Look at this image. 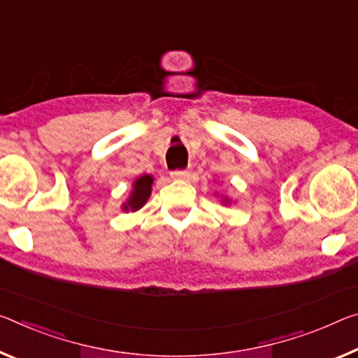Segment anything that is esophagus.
Segmentation results:
<instances>
[{
    "label": "esophagus",
    "mask_w": 358,
    "mask_h": 358,
    "mask_svg": "<svg viewBox=\"0 0 358 358\" xmlns=\"http://www.w3.org/2000/svg\"><path fill=\"white\" fill-rule=\"evenodd\" d=\"M170 177L173 180H189L191 172L189 170H173V172L170 173Z\"/></svg>",
    "instance_id": "esophagus-1"
}]
</instances>
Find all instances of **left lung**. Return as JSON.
Masks as SVG:
<instances>
[{
	"mask_svg": "<svg viewBox=\"0 0 358 358\" xmlns=\"http://www.w3.org/2000/svg\"><path fill=\"white\" fill-rule=\"evenodd\" d=\"M217 194H218V192H217ZM231 199H229V197L228 196H221V203H223V206H231Z\"/></svg>",
	"mask_w": 358,
	"mask_h": 358,
	"instance_id": "1",
	"label": "left lung"
}]
</instances>
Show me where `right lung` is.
Listing matches in <instances>:
<instances>
[{
  "instance_id": "add662e5",
  "label": "right lung",
  "mask_w": 358,
  "mask_h": 358,
  "mask_svg": "<svg viewBox=\"0 0 358 358\" xmlns=\"http://www.w3.org/2000/svg\"><path fill=\"white\" fill-rule=\"evenodd\" d=\"M152 183H155V177L150 173L140 175L138 178H135L127 201L121 206L124 212H137V210L143 207L151 196Z\"/></svg>"
}]
</instances>
